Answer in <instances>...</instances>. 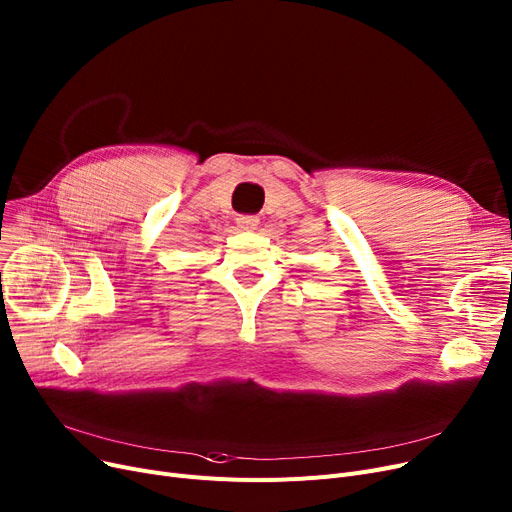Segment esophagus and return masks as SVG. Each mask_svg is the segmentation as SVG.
Instances as JSON below:
<instances>
[{
	"mask_svg": "<svg viewBox=\"0 0 512 512\" xmlns=\"http://www.w3.org/2000/svg\"><path fill=\"white\" fill-rule=\"evenodd\" d=\"M259 224V220L255 218V215H238L236 218V226L240 230H255Z\"/></svg>",
	"mask_w": 512,
	"mask_h": 512,
	"instance_id": "34e87169",
	"label": "esophagus"
}]
</instances>
